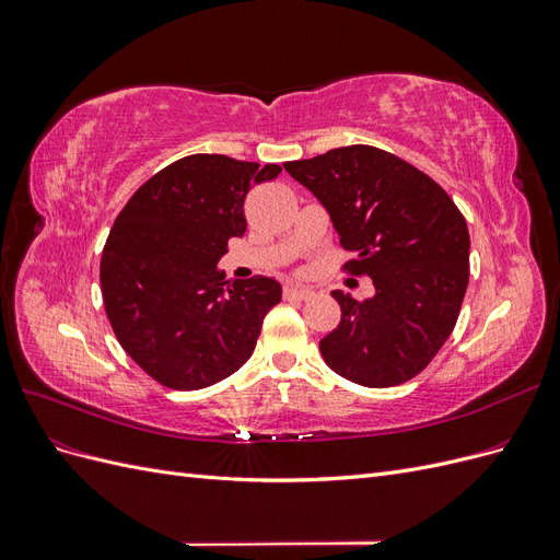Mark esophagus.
<instances>
[{
  "label": "esophagus",
  "mask_w": 560,
  "mask_h": 560,
  "mask_svg": "<svg viewBox=\"0 0 560 560\" xmlns=\"http://www.w3.org/2000/svg\"><path fill=\"white\" fill-rule=\"evenodd\" d=\"M284 296L287 299H299V301H306L313 296V290H308V287H287L284 290Z\"/></svg>",
  "instance_id": "esophagus-1"
}]
</instances>
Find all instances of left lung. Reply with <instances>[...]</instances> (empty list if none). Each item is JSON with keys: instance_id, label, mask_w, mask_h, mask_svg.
Here are the masks:
<instances>
[{"instance_id": "obj_1", "label": "left lung", "mask_w": 560, "mask_h": 560, "mask_svg": "<svg viewBox=\"0 0 560 560\" xmlns=\"http://www.w3.org/2000/svg\"><path fill=\"white\" fill-rule=\"evenodd\" d=\"M329 212L354 252L348 270L374 280L354 301L341 290L338 327L319 341L331 371L364 387L411 381L446 343L469 280V231L451 196L383 149L352 144L284 163Z\"/></svg>"}]
</instances>
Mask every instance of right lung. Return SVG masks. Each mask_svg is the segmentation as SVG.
<instances>
[{
	"label": "right lung",
	"mask_w": 560,
	"mask_h": 560,
	"mask_svg": "<svg viewBox=\"0 0 560 560\" xmlns=\"http://www.w3.org/2000/svg\"><path fill=\"white\" fill-rule=\"evenodd\" d=\"M280 171L194 154L144 182L118 212L100 261L105 311L118 343L161 385H214L254 352L282 287L254 276L224 290L214 266L247 229V191Z\"/></svg>",
	"instance_id": "1"
}]
</instances>
